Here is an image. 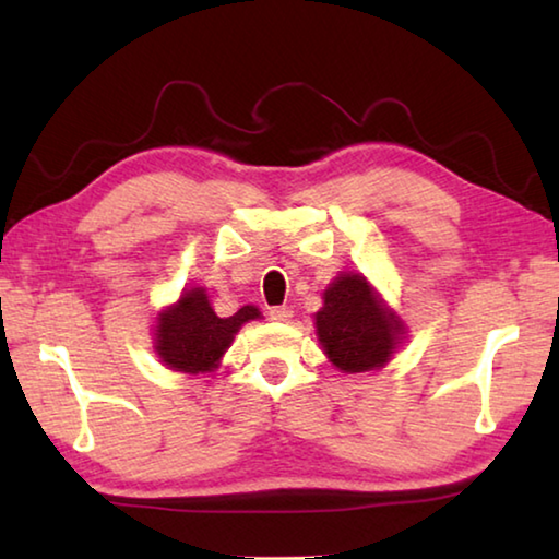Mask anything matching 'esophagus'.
<instances>
[{
  "mask_svg": "<svg viewBox=\"0 0 559 559\" xmlns=\"http://www.w3.org/2000/svg\"><path fill=\"white\" fill-rule=\"evenodd\" d=\"M269 316L273 320H278V323H288L293 318V310L288 306H276V308H269Z\"/></svg>",
  "mask_w": 559,
  "mask_h": 559,
  "instance_id": "34e87169",
  "label": "esophagus"
}]
</instances>
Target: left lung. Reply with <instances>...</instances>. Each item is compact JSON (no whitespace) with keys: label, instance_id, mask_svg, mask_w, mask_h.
<instances>
[{"label":"left lung","instance_id":"8db88e82","mask_svg":"<svg viewBox=\"0 0 559 559\" xmlns=\"http://www.w3.org/2000/svg\"><path fill=\"white\" fill-rule=\"evenodd\" d=\"M316 328L330 362L343 372L382 367L402 335L400 318L382 306L370 283L357 273H340L325 290Z\"/></svg>","mask_w":559,"mask_h":559}]
</instances>
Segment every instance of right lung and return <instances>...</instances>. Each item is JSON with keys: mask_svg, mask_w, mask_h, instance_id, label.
<instances>
[{"mask_svg": "<svg viewBox=\"0 0 559 559\" xmlns=\"http://www.w3.org/2000/svg\"><path fill=\"white\" fill-rule=\"evenodd\" d=\"M253 318H261L253 306L239 308L231 318H219L202 288L185 290L177 306L159 316L155 349L177 372H210L239 328Z\"/></svg>", "mask_w": 559, "mask_h": 559, "instance_id": "obj_1", "label": "right lung"}]
</instances>
